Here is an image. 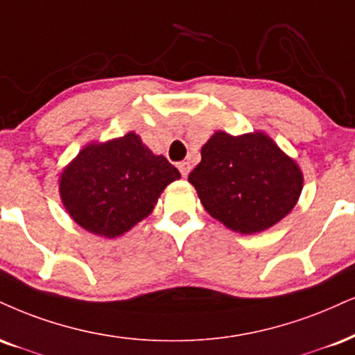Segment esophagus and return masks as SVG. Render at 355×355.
<instances>
[{
	"instance_id": "1",
	"label": "esophagus",
	"mask_w": 355,
	"mask_h": 355,
	"mask_svg": "<svg viewBox=\"0 0 355 355\" xmlns=\"http://www.w3.org/2000/svg\"><path fill=\"white\" fill-rule=\"evenodd\" d=\"M190 164L189 162H180V164H178V170H180V173H182V177H187V175L190 173Z\"/></svg>"
}]
</instances>
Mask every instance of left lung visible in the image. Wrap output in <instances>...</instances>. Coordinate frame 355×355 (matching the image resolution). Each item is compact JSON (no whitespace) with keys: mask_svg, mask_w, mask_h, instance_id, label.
Here are the masks:
<instances>
[{"mask_svg":"<svg viewBox=\"0 0 355 355\" xmlns=\"http://www.w3.org/2000/svg\"><path fill=\"white\" fill-rule=\"evenodd\" d=\"M211 218L241 234L271 228L296 207L304 175L297 162L261 130H216L189 175Z\"/></svg>","mask_w":355,"mask_h":355,"instance_id":"1","label":"left lung"}]
</instances>
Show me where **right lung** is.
<instances>
[{"instance_id": "add662e5", "label": "right lung", "mask_w": 355, "mask_h": 355, "mask_svg": "<svg viewBox=\"0 0 355 355\" xmlns=\"http://www.w3.org/2000/svg\"><path fill=\"white\" fill-rule=\"evenodd\" d=\"M180 172L137 135L89 142L62 168L59 195L72 220L104 238L122 236L147 218Z\"/></svg>"}]
</instances>
